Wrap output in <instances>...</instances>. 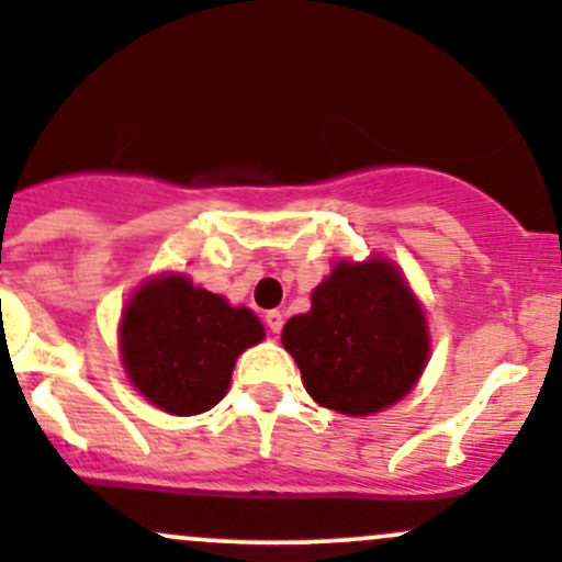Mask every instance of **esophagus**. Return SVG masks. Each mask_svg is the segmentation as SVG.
<instances>
[{
  "label": "esophagus",
  "instance_id": "34e87169",
  "mask_svg": "<svg viewBox=\"0 0 562 562\" xmlns=\"http://www.w3.org/2000/svg\"><path fill=\"white\" fill-rule=\"evenodd\" d=\"M263 321H266V326H269L271 334H280L282 331V323H285V321H282L280 310H269V313L263 315Z\"/></svg>",
  "mask_w": 562,
  "mask_h": 562
}]
</instances>
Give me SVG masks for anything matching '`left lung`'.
Masks as SVG:
<instances>
[{"mask_svg":"<svg viewBox=\"0 0 562 562\" xmlns=\"http://www.w3.org/2000/svg\"><path fill=\"white\" fill-rule=\"evenodd\" d=\"M282 345L317 405L345 416L394 405L429 356L422 304L381 258L337 263L313 291V310L285 323Z\"/></svg>","mask_w":562,"mask_h":562,"instance_id":"obj_1","label":"left lung"}]
</instances>
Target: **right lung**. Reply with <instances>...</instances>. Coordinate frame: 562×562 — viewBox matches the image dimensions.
Returning a JSON list of instances; mask_svg holds the SVG:
<instances>
[{"label": "right lung", "instance_id": "1", "mask_svg": "<svg viewBox=\"0 0 562 562\" xmlns=\"http://www.w3.org/2000/svg\"><path fill=\"white\" fill-rule=\"evenodd\" d=\"M119 339L133 386L160 411L195 416L223 400L236 359L263 339V326L184 277H162L130 299Z\"/></svg>", "mask_w": 562, "mask_h": 562}]
</instances>
